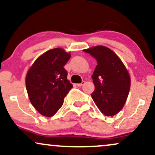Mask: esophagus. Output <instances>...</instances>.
Listing matches in <instances>:
<instances>
[{
	"mask_svg": "<svg viewBox=\"0 0 155 155\" xmlns=\"http://www.w3.org/2000/svg\"><path fill=\"white\" fill-rule=\"evenodd\" d=\"M85 84V81H81V83H79V84H77V86L78 87H81L82 86V85H84Z\"/></svg>",
	"mask_w": 155,
	"mask_h": 155,
	"instance_id": "34e87169",
	"label": "esophagus"
}]
</instances>
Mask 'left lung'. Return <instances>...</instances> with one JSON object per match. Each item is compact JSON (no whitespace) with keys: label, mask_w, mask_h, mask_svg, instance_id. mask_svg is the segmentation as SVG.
I'll list each match as a JSON object with an SVG mask.
<instances>
[{"label":"left lung","mask_w":155,"mask_h":155,"mask_svg":"<svg viewBox=\"0 0 155 155\" xmlns=\"http://www.w3.org/2000/svg\"><path fill=\"white\" fill-rule=\"evenodd\" d=\"M97 60L92 76L95 90L94 102L106 116H113L123 108L130 87V78L117 55L108 48L97 46L84 49Z\"/></svg>","instance_id":"obj_1"}]
</instances>
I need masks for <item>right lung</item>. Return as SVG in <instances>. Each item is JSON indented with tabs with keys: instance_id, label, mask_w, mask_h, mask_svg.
<instances>
[{
	"instance_id": "add662e5",
	"label": "right lung",
	"mask_w": 155,
	"mask_h": 155,
	"mask_svg": "<svg viewBox=\"0 0 155 155\" xmlns=\"http://www.w3.org/2000/svg\"><path fill=\"white\" fill-rule=\"evenodd\" d=\"M70 58V53L55 48L41 55L28 70L25 79L28 97L32 105L43 116L55 114L73 87L63 67Z\"/></svg>"
}]
</instances>
